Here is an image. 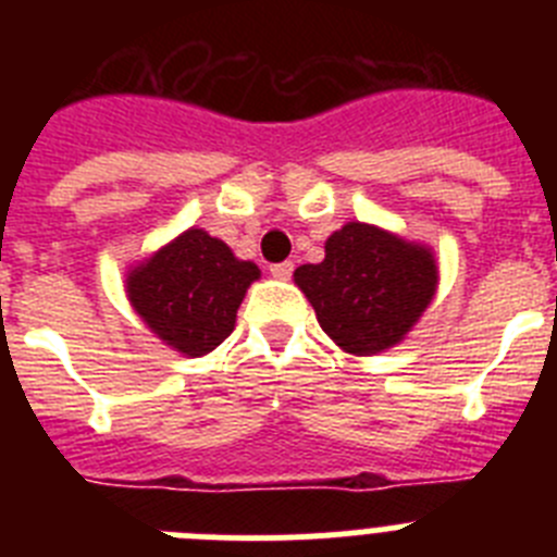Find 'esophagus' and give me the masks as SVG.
I'll return each instance as SVG.
<instances>
[{"label": "esophagus", "mask_w": 557, "mask_h": 557, "mask_svg": "<svg viewBox=\"0 0 557 557\" xmlns=\"http://www.w3.org/2000/svg\"><path fill=\"white\" fill-rule=\"evenodd\" d=\"M270 273H273V278H289L293 275V262L270 264Z\"/></svg>", "instance_id": "1"}]
</instances>
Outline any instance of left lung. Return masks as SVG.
Masks as SVG:
<instances>
[{
  "mask_svg": "<svg viewBox=\"0 0 557 557\" xmlns=\"http://www.w3.org/2000/svg\"><path fill=\"white\" fill-rule=\"evenodd\" d=\"M295 284L314 307L323 332L343 351L368 357L405 339L437 289L426 245L368 223H346L326 239L321 264H301Z\"/></svg>",
  "mask_w": 557,
  "mask_h": 557,
  "instance_id": "left-lung-1",
  "label": "left lung"
}]
</instances>
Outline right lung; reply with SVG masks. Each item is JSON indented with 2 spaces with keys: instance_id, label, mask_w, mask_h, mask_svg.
<instances>
[{
  "instance_id": "obj_1",
  "label": "right lung",
  "mask_w": 557,
  "mask_h": 557,
  "mask_svg": "<svg viewBox=\"0 0 557 557\" xmlns=\"http://www.w3.org/2000/svg\"><path fill=\"white\" fill-rule=\"evenodd\" d=\"M259 278L228 245L203 228H189L127 270L131 307L166 346L203 357L234 332L236 309Z\"/></svg>"
}]
</instances>
